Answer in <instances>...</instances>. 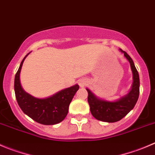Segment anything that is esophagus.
<instances>
[{
	"instance_id": "34e87169",
	"label": "esophagus",
	"mask_w": 155,
	"mask_h": 155,
	"mask_svg": "<svg viewBox=\"0 0 155 155\" xmlns=\"http://www.w3.org/2000/svg\"><path fill=\"white\" fill-rule=\"evenodd\" d=\"M79 85L81 88H82V87L85 86V85H87V81L84 79H80V80L79 81Z\"/></svg>"
}]
</instances>
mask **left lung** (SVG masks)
Instances as JSON below:
<instances>
[{"instance_id":"8db88e82","label":"left lung","mask_w":155,"mask_h":155,"mask_svg":"<svg viewBox=\"0 0 155 155\" xmlns=\"http://www.w3.org/2000/svg\"><path fill=\"white\" fill-rule=\"evenodd\" d=\"M120 51L130 62L133 73V84L130 93L117 101L110 102L98 99L89 89L86 88L88 91V102L91 114L95 119L104 122L114 123L123 119L132 109H133L139 96L140 82L139 73L130 55L121 49Z\"/></svg>"}]
</instances>
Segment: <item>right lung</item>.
Here are the masks:
<instances>
[{
    "mask_svg": "<svg viewBox=\"0 0 155 155\" xmlns=\"http://www.w3.org/2000/svg\"><path fill=\"white\" fill-rule=\"evenodd\" d=\"M27 55L21 62L15 76L14 90L18 104L24 114L38 124L43 125L59 124L67 117L70 102L79 86L75 85L48 98L40 99L32 97L22 89L19 81V73Z\"/></svg>",
    "mask_w": 155,
    "mask_h": 155,
    "instance_id": "right-lung-1",
    "label": "right lung"
}]
</instances>
